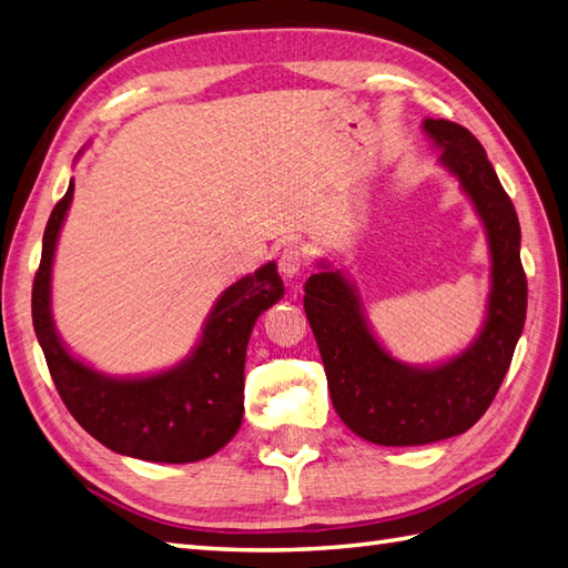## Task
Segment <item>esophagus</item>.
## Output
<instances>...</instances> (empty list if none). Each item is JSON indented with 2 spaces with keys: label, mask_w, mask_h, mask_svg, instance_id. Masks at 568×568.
Segmentation results:
<instances>
[{
  "label": "esophagus",
  "mask_w": 568,
  "mask_h": 568,
  "mask_svg": "<svg viewBox=\"0 0 568 568\" xmlns=\"http://www.w3.org/2000/svg\"><path fill=\"white\" fill-rule=\"evenodd\" d=\"M310 266V256L302 246H285L283 254L278 258V271L285 275V278H295L302 271Z\"/></svg>",
  "instance_id": "34e87169"
}]
</instances>
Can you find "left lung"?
I'll return each instance as SVG.
<instances>
[{
    "label": "left lung",
    "instance_id": "left-lung-1",
    "mask_svg": "<svg viewBox=\"0 0 568 568\" xmlns=\"http://www.w3.org/2000/svg\"><path fill=\"white\" fill-rule=\"evenodd\" d=\"M424 130L489 236L491 293L481 334L443 365H404L377 344L344 273L320 263L322 273L305 283V312L336 414L355 435L392 447L445 440L477 424L508 373L527 310L520 222L479 140L443 118H426Z\"/></svg>",
    "mask_w": 568,
    "mask_h": 568
}]
</instances>
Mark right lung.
I'll list each match as a JSON object with an SVG mask.
<instances>
[{
    "instance_id": "right-lung-1",
    "label": "right lung",
    "mask_w": 568,
    "mask_h": 568,
    "mask_svg": "<svg viewBox=\"0 0 568 568\" xmlns=\"http://www.w3.org/2000/svg\"><path fill=\"white\" fill-rule=\"evenodd\" d=\"M74 181L52 207L36 271L31 312L52 382L64 406L89 435L113 453L150 463H197L227 445L242 426L244 361L263 310L283 297L275 263L230 285L210 312L203 336L186 361L150 377H109L62 346L50 314V273Z\"/></svg>"
}]
</instances>
